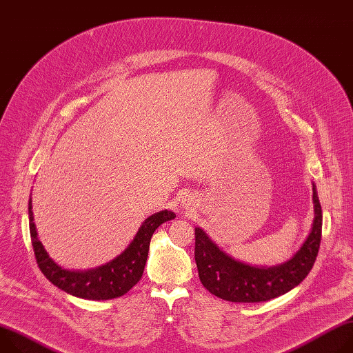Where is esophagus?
I'll list each match as a JSON object with an SVG mask.
<instances>
[{
  "label": "esophagus",
  "mask_w": 353,
  "mask_h": 353,
  "mask_svg": "<svg viewBox=\"0 0 353 353\" xmlns=\"http://www.w3.org/2000/svg\"><path fill=\"white\" fill-rule=\"evenodd\" d=\"M181 204H183V208H184L185 211L191 212V210H193V208L197 205V200H196V197H194V196H191V194H185V196L183 197V201H181Z\"/></svg>",
  "instance_id": "esophagus-1"
}]
</instances>
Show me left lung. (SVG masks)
Masks as SVG:
<instances>
[{"label": "left lung", "instance_id": "8db88e82", "mask_svg": "<svg viewBox=\"0 0 353 353\" xmlns=\"http://www.w3.org/2000/svg\"><path fill=\"white\" fill-rule=\"evenodd\" d=\"M314 219L301 246L285 262L274 266H259L241 262L208 234L196 227V263L199 276L207 290L232 303H261L293 290L310 273L318 254L323 230V211L316 187L312 183Z\"/></svg>", "mask_w": 353, "mask_h": 353}]
</instances>
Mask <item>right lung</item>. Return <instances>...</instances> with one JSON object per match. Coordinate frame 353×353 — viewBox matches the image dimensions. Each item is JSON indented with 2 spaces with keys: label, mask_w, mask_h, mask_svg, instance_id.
Wrapping results in <instances>:
<instances>
[{
  "label": "right lung",
  "mask_w": 353,
  "mask_h": 353,
  "mask_svg": "<svg viewBox=\"0 0 353 353\" xmlns=\"http://www.w3.org/2000/svg\"><path fill=\"white\" fill-rule=\"evenodd\" d=\"M28 212L32 246L39 269L60 290L85 300H111L130 292L143 274L152 235L163 222L176 218L169 210L154 212L142 222L130 245L112 261L87 270H69L57 265L39 241L30 197Z\"/></svg>",
  "instance_id": "obj_1"
}]
</instances>
